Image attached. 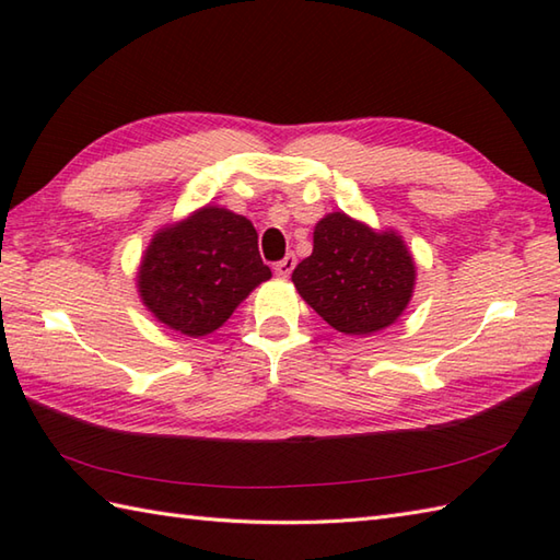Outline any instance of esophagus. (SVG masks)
<instances>
[{
  "mask_svg": "<svg viewBox=\"0 0 560 560\" xmlns=\"http://www.w3.org/2000/svg\"><path fill=\"white\" fill-rule=\"evenodd\" d=\"M293 269H295V257L293 255H287L281 261H277V265H273V271H277L279 277H289Z\"/></svg>",
  "mask_w": 560,
  "mask_h": 560,
  "instance_id": "1",
  "label": "esophagus"
}]
</instances>
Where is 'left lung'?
Returning a JSON list of instances; mask_svg holds the SVG:
<instances>
[{
    "label": "left lung",
    "instance_id": "8db88e82",
    "mask_svg": "<svg viewBox=\"0 0 560 560\" xmlns=\"http://www.w3.org/2000/svg\"><path fill=\"white\" fill-rule=\"evenodd\" d=\"M291 281L329 327L371 337L407 311L416 261L397 231H375L349 213L331 211L315 223L313 255L293 269Z\"/></svg>",
    "mask_w": 560,
    "mask_h": 560
}]
</instances>
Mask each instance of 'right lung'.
I'll use <instances>...</instances> for the list:
<instances>
[{
  "instance_id": "1",
  "label": "right lung",
  "mask_w": 560,
  "mask_h": 560,
  "mask_svg": "<svg viewBox=\"0 0 560 560\" xmlns=\"http://www.w3.org/2000/svg\"><path fill=\"white\" fill-rule=\"evenodd\" d=\"M271 269L249 219L207 205L153 233L137 269V291L161 325L185 337L217 331Z\"/></svg>"
}]
</instances>
